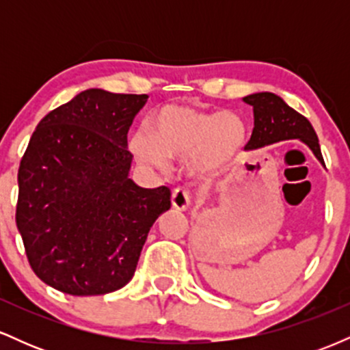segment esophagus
I'll use <instances>...</instances> for the list:
<instances>
[{
  "mask_svg": "<svg viewBox=\"0 0 350 350\" xmlns=\"http://www.w3.org/2000/svg\"><path fill=\"white\" fill-rule=\"evenodd\" d=\"M171 202L172 207L178 208V211H186V208L191 206V192H189L186 187H176L174 191H172Z\"/></svg>",
  "mask_w": 350,
  "mask_h": 350,
  "instance_id": "esophagus-1",
  "label": "esophagus"
}]
</instances>
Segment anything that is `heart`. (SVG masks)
Wrapping results in <instances>:
<instances>
[{
  "mask_svg": "<svg viewBox=\"0 0 350 350\" xmlns=\"http://www.w3.org/2000/svg\"><path fill=\"white\" fill-rule=\"evenodd\" d=\"M245 122L232 111H204L189 105H166L152 120V133L139 128L130 138V150L143 166L170 167V158L187 159L192 171L212 176L242 151Z\"/></svg>",
  "mask_w": 350,
  "mask_h": 350,
  "instance_id": "b5f03b06",
  "label": "heart"
}]
</instances>
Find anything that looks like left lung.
<instances>
[{"mask_svg":"<svg viewBox=\"0 0 350 350\" xmlns=\"http://www.w3.org/2000/svg\"><path fill=\"white\" fill-rule=\"evenodd\" d=\"M243 102L253 107V118H255L252 136L245 146L247 150L283 142V139L298 138L311 148L321 163H324L319 139L312 124L306 116L288 107L283 98L270 92H262V94L248 95Z\"/></svg>","mask_w":350,"mask_h":350,"instance_id":"8db88e82","label":"left lung"}]
</instances>
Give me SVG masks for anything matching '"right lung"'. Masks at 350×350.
Segmentation results:
<instances>
[{
	"mask_svg": "<svg viewBox=\"0 0 350 350\" xmlns=\"http://www.w3.org/2000/svg\"><path fill=\"white\" fill-rule=\"evenodd\" d=\"M148 95L90 88L39 122L19 164L16 226L44 283L72 296L116 291L133 278L171 189L128 178V130Z\"/></svg>",
	"mask_w": 350,
	"mask_h": 350,
	"instance_id": "add662e5",
	"label": "right lung"
}]
</instances>
